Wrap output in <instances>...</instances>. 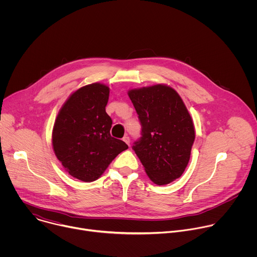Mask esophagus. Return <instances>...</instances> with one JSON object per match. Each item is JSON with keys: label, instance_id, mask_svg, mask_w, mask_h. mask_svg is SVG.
Here are the masks:
<instances>
[{"label": "esophagus", "instance_id": "1", "mask_svg": "<svg viewBox=\"0 0 257 257\" xmlns=\"http://www.w3.org/2000/svg\"><path fill=\"white\" fill-rule=\"evenodd\" d=\"M123 141H124L126 144L130 145V138H129V136H128V135H125V136L123 137Z\"/></svg>", "mask_w": 257, "mask_h": 257}]
</instances>
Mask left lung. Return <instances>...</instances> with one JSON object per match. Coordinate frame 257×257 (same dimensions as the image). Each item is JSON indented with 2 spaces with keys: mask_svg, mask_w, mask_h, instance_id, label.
I'll list each match as a JSON object with an SVG mask.
<instances>
[{
  "mask_svg": "<svg viewBox=\"0 0 257 257\" xmlns=\"http://www.w3.org/2000/svg\"><path fill=\"white\" fill-rule=\"evenodd\" d=\"M128 95L142 126V136L132 149L155 184H169L188 165L195 139L192 118L181 96L169 85L134 88Z\"/></svg>",
  "mask_w": 257,
  "mask_h": 257,
  "instance_id": "8db88e82",
  "label": "left lung"
}]
</instances>
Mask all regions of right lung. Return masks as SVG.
Here are the masks:
<instances>
[{
	"label": "right lung",
	"instance_id": "right-lung-1",
	"mask_svg": "<svg viewBox=\"0 0 257 257\" xmlns=\"http://www.w3.org/2000/svg\"><path fill=\"white\" fill-rule=\"evenodd\" d=\"M109 88L91 83L73 92L56 118L52 143L57 159L83 182L97 180L128 145L111 136L112 119L105 113Z\"/></svg>",
	"mask_w": 257,
	"mask_h": 257
}]
</instances>
